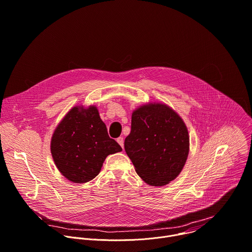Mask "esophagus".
<instances>
[{
  "label": "esophagus",
  "mask_w": 252,
  "mask_h": 252,
  "mask_svg": "<svg viewBox=\"0 0 252 252\" xmlns=\"http://www.w3.org/2000/svg\"><path fill=\"white\" fill-rule=\"evenodd\" d=\"M117 142H118V144L122 147V149L124 148V140H123V138L122 137H119V138H117Z\"/></svg>",
  "instance_id": "1"
}]
</instances>
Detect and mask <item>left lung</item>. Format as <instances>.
<instances>
[{
    "label": "left lung",
    "instance_id": "1",
    "mask_svg": "<svg viewBox=\"0 0 252 252\" xmlns=\"http://www.w3.org/2000/svg\"><path fill=\"white\" fill-rule=\"evenodd\" d=\"M124 147L138 176L150 186L161 187L182 172L189 138L185 122L172 108L149 103L132 113L131 132Z\"/></svg>",
    "mask_w": 252,
    "mask_h": 252
}]
</instances>
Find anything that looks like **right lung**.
<instances>
[{
    "label": "right lung",
    "mask_w": 252,
    "mask_h": 252,
    "mask_svg": "<svg viewBox=\"0 0 252 252\" xmlns=\"http://www.w3.org/2000/svg\"><path fill=\"white\" fill-rule=\"evenodd\" d=\"M50 151L59 171L67 180L82 184L93 180L110 154L122 148L108 135L94 105L71 108L58 125Z\"/></svg>",
    "instance_id": "add662e5"
}]
</instances>
